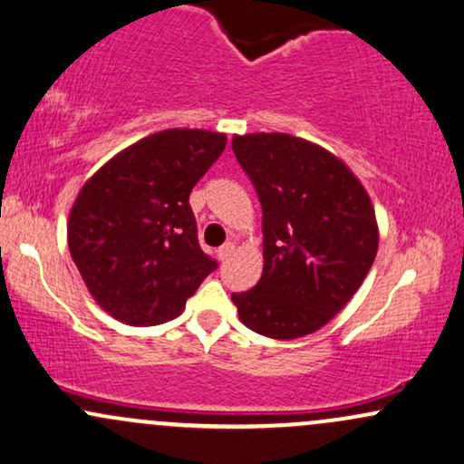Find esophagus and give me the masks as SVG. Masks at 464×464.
Listing matches in <instances>:
<instances>
[{
  "label": "esophagus",
  "instance_id": "1",
  "mask_svg": "<svg viewBox=\"0 0 464 464\" xmlns=\"http://www.w3.org/2000/svg\"><path fill=\"white\" fill-rule=\"evenodd\" d=\"M232 254H234V243H226V245H221L219 249H217V256H219L221 263H226V260L230 258Z\"/></svg>",
  "mask_w": 464,
  "mask_h": 464
}]
</instances>
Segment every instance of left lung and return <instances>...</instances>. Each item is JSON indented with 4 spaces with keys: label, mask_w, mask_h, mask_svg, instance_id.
<instances>
[{
    "label": "left lung",
    "mask_w": 464,
    "mask_h": 464,
    "mask_svg": "<svg viewBox=\"0 0 464 464\" xmlns=\"http://www.w3.org/2000/svg\"><path fill=\"white\" fill-rule=\"evenodd\" d=\"M232 150L263 206V276L249 291L232 293L238 317L269 339L313 334L372 269V199L339 158L304 139L234 136Z\"/></svg>",
    "instance_id": "left-lung-1"
}]
</instances>
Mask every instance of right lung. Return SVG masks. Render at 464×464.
Segmentation results:
<instances>
[{"mask_svg": "<svg viewBox=\"0 0 464 464\" xmlns=\"http://www.w3.org/2000/svg\"><path fill=\"white\" fill-rule=\"evenodd\" d=\"M226 136L165 130L108 160L69 215V252L95 302L128 325L176 319L217 260L201 252L188 195Z\"/></svg>", "mask_w": 464, "mask_h": 464, "instance_id": "add662e5", "label": "right lung"}]
</instances>
